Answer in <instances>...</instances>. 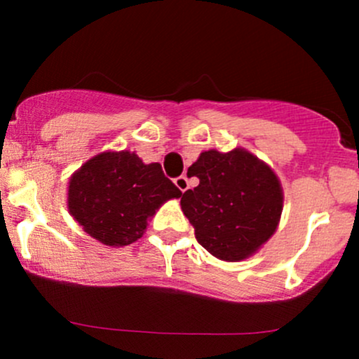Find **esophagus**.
I'll return each mask as SVG.
<instances>
[{
    "instance_id": "1",
    "label": "esophagus",
    "mask_w": 359,
    "mask_h": 359,
    "mask_svg": "<svg viewBox=\"0 0 359 359\" xmlns=\"http://www.w3.org/2000/svg\"><path fill=\"white\" fill-rule=\"evenodd\" d=\"M175 186L179 187L182 193H186V191L189 189V180H187L186 175H180V177H177V179H175Z\"/></svg>"
}]
</instances>
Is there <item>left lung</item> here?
Segmentation results:
<instances>
[{
    "label": "left lung",
    "instance_id": "8db88e82",
    "mask_svg": "<svg viewBox=\"0 0 359 359\" xmlns=\"http://www.w3.org/2000/svg\"><path fill=\"white\" fill-rule=\"evenodd\" d=\"M200 179L180 196L198 243L213 257L240 262L276 233L283 212V187L267 163L243 147L203 151L189 166Z\"/></svg>",
    "mask_w": 359,
    "mask_h": 359
}]
</instances>
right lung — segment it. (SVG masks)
I'll use <instances>...</instances> for the list:
<instances>
[{
	"label": "right lung",
	"instance_id": "right-lung-1",
	"mask_svg": "<svg viewBox=\"0 0 359 359\" xmlns=\"http://www.w3.org/2000/svg\"><path fill=\"white\" fill-rule=\"evenodd\" d=\"M182 193L159 163L130 151H104L69 179L67 210L86 234L107 247H126L146 233L163 203Z\"/></svg>",
	"mask_w": 359,
	"mask_h": 359
}]
</instances>
